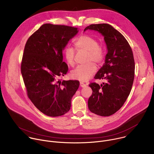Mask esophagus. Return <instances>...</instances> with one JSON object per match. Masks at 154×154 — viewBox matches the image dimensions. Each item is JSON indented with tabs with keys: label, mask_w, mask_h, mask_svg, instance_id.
Segmentation results:
<instances>
[{
	"label": "esophagus",
	"mask_w": 154,
	"mask_h": 154,
	"mask_svg": "<svg viewBox=\"0 0 154 154\" xmlns=\"http://www.w3.org/2000/svg\"><path fill=\"white\" fill-rule=\"evenodd\" d=\"M80 86L82 88H85V87H86L88 85V84L87 83H83L82 82H80Z\"/></svg>",
	"instance_id": "obj_1"
}]
</instances>
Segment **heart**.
I'll use <instances>...</instances> for the list:
<instances>
[{"instance_id":"b5f03b06","label":"heart","mask_w":154,"mask_h":154,"mask_svg":"<svg viewBox=\"0 0 154 154\" xmlns=\"http://www.w3.org/2000/svg\"><path fill=\"white\" fill-rule=\"evenodd\" d=\"M74 46L77 51L87 52L86 62L93 61L96 63H101L105 57V52L103 47L98 41L88 35H82L74 42ZM63 56L67 64L70 66H74L75 64V51L70 46H67L63 51ZM97 70L96 66L93 62L84 65H80L71 71V77L81 82H85L90 79Z\"/></svg>"}]
</instances>
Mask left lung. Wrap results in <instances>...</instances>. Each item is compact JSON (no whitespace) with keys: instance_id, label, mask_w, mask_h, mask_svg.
I'll return each mask as SVG.
<instances>
[{"instance_id":"8db88e82","label":"left lung","mask_w":154,"mask_h":154,"mask_svg":"<svg viewBox=\"0 0 154 154\" xmlns=\"http://www.w3.org/2000/svg\"><path fill=\"white\" fill-rule=\"evenodd\" d=\"M91 30L104 37L107 54L105 63L96 74L95 79H105L100 86L91 83L93 94L88 101L92 113L102 116L113 115L122 106L131 90L135 77L133 52L124 36L111 25L91 24L84 32Z\"/></svg>"}]
</instances>
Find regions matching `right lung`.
<instances>
[{"label": "right lung", "mask_w": 154, "mask_h": 154, "mask_svg": "<svg viewBox=\"0 0 154 154\" xmlns=\"http://www.w3.org/2000/svg\"><path fill=\"white\" fill-rule=\"evenodd\" d=\"M78 32L73 27L45 24L26 44L20 68L27 95L47 116H60L68 112L79 87L78 80L59 79L68 71L63 61V51Z\"/></svg>", "instance_id": "right-lung-1"}]
</instances>
